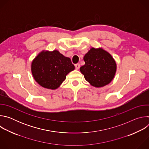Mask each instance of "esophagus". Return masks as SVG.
<instances>
[{
  "label": "esophagus",
  "instance_id": "obj_1",
  "mask_svg": "<svg viewBox=\"0 0 149 149\" xmlns=\"http://www.w3.org/2000/svg\"><path fill=\"white\" fill-rule=\"evenodd\" d=\"M75 67L76 70H78L79 68V67H80L79 63H76V64L75 65Z\"/></svg>",
  "mask_w": 149,
  "mask_h": 149
}]
</instances>
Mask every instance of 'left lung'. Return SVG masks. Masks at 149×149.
I'll list each match as a JSON object with an SVG mask.
<instances>
[{
    "mask_svg": "<svg viewBox=\"0 0 149 149\" xmlns=\"http://www.w3.org/2000/svg\"><path fill=\"white\" fill-rule=\"evenodd\" d=\"M85 65L80 71L91 86L104 87L114 78L116 63L112 56L102 48H92L84 56Z\"/></svg>",
    "mask_w": 149,
    "mask_h": 149,
    "instance_id": "obj_1",
    "label": "left lung"
}]
</instances>
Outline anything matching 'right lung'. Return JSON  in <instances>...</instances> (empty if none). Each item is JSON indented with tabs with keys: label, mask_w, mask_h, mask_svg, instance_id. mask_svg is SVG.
Masks as SVG:
<instances>
[{
	"label": "right lung",
	"mask_w": 149,
	"mask_h": 149,
	"mask_svg": "<svg viewBox=\"0 0 149 149\" xmlns=\"http://www.w3.org/2000/svg\"><path fill=\"white\" fill-rule=\"evenodd\" d=\"M75 68L71 59L59 51H42L32 62L31 70L35 81L44 88L55 90Z\"/></svg>",
	"instance_id": "add662e5"
}]
</instances>
